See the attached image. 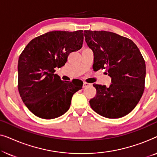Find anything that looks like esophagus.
<instances>
[{
  "instance_id": "esophagus-1",
  "label": "esophagus",
  "mask_w": 157,
  "mask_h": 157,
  "mask_svg": "<svg viewBox=\"0 0 157 157\" xmlns=\"http://www.w3.org/2000/svg\"><path fill=\"white\" fill-rule=\"evenodd\" d=\"M90 85V83H87V82H83V88H86L87 86H89Z\"/></svg>"
}]
</instances>
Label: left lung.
I'll use <instances>...</instances> for the list:
<instances>
[{
	"instance_id": "8db88e82",
	"label": "left lung",
	"mask_w": 157,
	"mask_h": 157,
	"mask_svg": "<svg viewBox=\"0 0 157 157\" xmlns=\"http://www.w3.org/2000/svg\"><path fill=\"white\" fill-rule=\"evenodd\" d=\"M84 36L94 52V70L106 69L111 77L109 87L93 85L96 94L90 99V106L109 119L127 115L144 91L146 64L140 51L129 38L112 32L84 31Z\"/></svg>"
}]
</instances>
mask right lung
<instances>
[{
  "label": "right lung",
  "instance_id": "add662e5",
  "mask_svg": "<svg viewBox=\"0 0 157 157\" xmlns=\"http://www.w3.org/2000/svg\"><path fill=\"white\" fill-rule=\"evenodd\" d=\"M82 30L53 31L32 39L21 53L18 89L25 106L34 115L55 119L69 109L74 94L83 81H63L54 74L65 65L68 55L82 47Z\"/></svg>",
  "mask_w": 157,
  "mask_h": 157
}]
</instances>
